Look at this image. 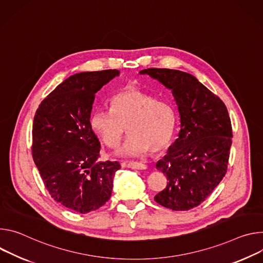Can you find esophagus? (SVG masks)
<instances>
[{
    "label": "esophagus",
    "instance_id": "1",
    "mask_svg": "<svg viewBox=\"0 0 263 263\" xmlns=\"http://www.w3.org/2000/svg\"><path fill=\"white\" fill-rule=\"evenodd\" d=\"M126 165H127L128 168H132V169H139V170L146 169V165L141 163V162H134V161H132V162H127Z\"/></svg>",
    "mask_w": 263,
    "mask_h": 263
}]
</instances>
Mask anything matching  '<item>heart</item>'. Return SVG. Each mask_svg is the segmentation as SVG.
<instances>
[{"label":"heart","mask_w":263,"mask_h":263,"mask_svg":"<svg viewBox=\"0 0 263 263\" xmlns=\"http://www.w3.org/2000/svg\"><path fill=\"white\" fill-rule=\"evenodd\" d=\"M109 107L94 110L90 124L107 147H115L127 127L129 135L118 155L160 153L169 145L177 125V112L169 102L138 89H125L110 98Z\"/></svg>","instance_id":"heart-1"}]
</instances>
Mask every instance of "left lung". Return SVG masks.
Instances as JSON below:
<instances>
[{"label": "left lung", "instance_id": "8db88e82", "mask_svg": "<svg viewBox=\"0 0 263 263\" xmlns=\"http://www.w3.org/2000/svg\"><path fill=\"white\" fill-rule=\"evenodd\" d=\"M169 89L177 102L181 130L157 163L167 186L155 196L161 206L187 211L197 207L226 176L232 125L224 103L193 75L171 69L140 71Z\"/></svg>", "mask_w": 263, "mask_h": 263}]
</instances>
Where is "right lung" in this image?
I'll return each instance as SVG.
<instances>
[{"instance_id": "1", "label": "right lung", "mask_w": 263, "mask_h": 263, "mask_svg": "<svg viewBox=\"0 0 263 263\" xmlns=\"http://www.w3.org/2000/svg\"><path fill=\"white\" fill-rule=\"evenodd\" d=\"M118 70L82 72L56 86L33 120L32 157L57 202L85 214L109 199L118 162H99L100 142L90 124L95 94Z\"/></svg>"}]
</instances>
